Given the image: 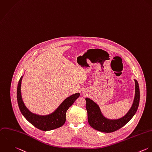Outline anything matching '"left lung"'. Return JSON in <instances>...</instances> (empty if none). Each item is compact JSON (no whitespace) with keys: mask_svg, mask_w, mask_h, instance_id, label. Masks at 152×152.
<instances>
[{"mask_svg":"<svg viewBox=\"0 0 152 152\" xmlns=\"http://www.w3.org/2000/svg\"><path fill=\"white\" fill-rule=\"evenodd\" d=\"M135 81V97L133 105L128 113L123 117L117 120H109L101 114L99 106L93 100L86 98V108L88 121L95 130L104 133L115 132L125 126L136 113L140 101V90L138 82Z\"/></svg>","mask_w":152,"mask_h":152,"instance_id":"left-lung-1","label":"left lung"}]
</instances>
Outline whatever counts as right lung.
I'll return each mask as SVG.
<instances>
[{
    "mask_svg": "<svg viewBox=\"0 0 152 152\" xmlns=\"http://www.w3.org/2000/svg\"><path fill=\"white\" fill-rule=\"evenodd\" d=\"M22 77H20L18 85L17 100L20 112L25 118L35 127L43 131H49L62 126L66 121V113L67 110L79 97L80 93L74 94L66 99L51 114L47 115H37L31 113L26 107L22 101L20 93Z\"/></svg>",
    "mask_w": 152,
    "mask_h": 152,
    "instance_id": "1",
    "label": "right lung"
}]
</instances>
